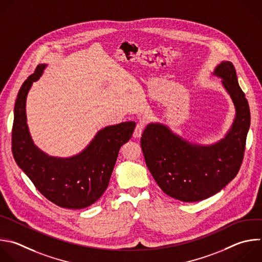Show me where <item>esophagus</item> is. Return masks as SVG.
Segmentation results:
<instances>
[{
  "label": "esophagus",
  "mask_w": 262,
  "mask_h": 262,
  "mask_svg": "<svg viewBox=\"0 0 262 262\" xmlns=\"http://www.w3.org/2000/svg\"><path fill=\"white\" fill-rule=\"evenodd\" d=\"M143 130H144V124L142 122L138 123L136 125V128H135V132H134V138H140L143 134Z\"/></svg>",
  "instance_id": "esophagus-1"
}]
</instances>
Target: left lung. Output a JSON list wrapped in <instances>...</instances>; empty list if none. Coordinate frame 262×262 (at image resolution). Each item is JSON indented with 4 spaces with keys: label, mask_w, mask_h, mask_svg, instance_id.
<instances>
[{
    "label": "left lung",
    "mask_w": 262,
    "mask_h": 262,
    "mask_svg": "<svg viewBox=\"0 0 262 262\" xmlns=\"http://www.w3.org/2000/svg\"><path fill=\"white\" fill-rule=\"evenodd\" d=\"M213 75L220 77L230 96L235 117L226 136L212 145H198L173 134L166 125L149 123L141 138L146 164L168 196L185 203L206 200L224 188L239 170L250 127V109L235 69L222 61Z\"/></svg>",
    "instance_id": "obj_1"
}]
</instances>
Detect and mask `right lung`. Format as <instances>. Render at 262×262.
Segmentation results:
<instances>
[{"label":"right lung","mask_w":262,"mask_h":262,"mask_svg":"<svg viewBox=\"0 0 262 262\" xmlns=\"http://www.w3.org/2000/svg\"><path fill=\"white\" fill-rule=\"evenodd\" d=\"M46 64H39L24 82L14 107L12 153L35 187L51 203L67 209L95 204L109 185L120 147L134 133V121L102 128L81 153L67 158L49 156L33 142L27 124L26 102L33 82Z\"/></svg>","instance_id":"add662e5"}]
</instances>
